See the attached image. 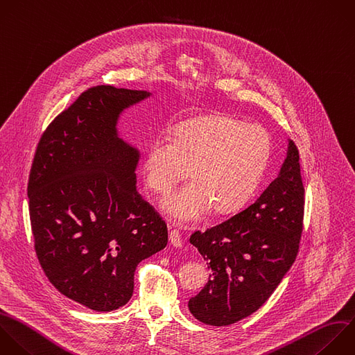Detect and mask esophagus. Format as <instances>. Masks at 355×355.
Here are the masks:
<instances>
[{"mask_svg": "<svg viewBox=\"0 0 355 355\" xmlns=\"http://www.w3.org/2000/svg\"><path fill=\"white\" fill-rule=\"evenodd\" d=\"M169 240H171V243L175 245V247H182V244H183V240H182V234H180V232L179 230H176V229H172L171 232H169Z\"/></svg>", "mask_w": 355, "mask_h": 355, "instance_id": "34e87169", "label": "esophagus"}]
</instances>
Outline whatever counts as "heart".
Here are the masks:
<instances>
[{
    "label": "heart",
    "mask_w": 355,
    "mask_h": 355,
    "mask_svg": "<svg viewBox=\"0 0 355 355\" xmlns=\"http://www.w3.org/2000/svg\"><path fill=\"white\" fill-rule=\"evenodd\" d=\"M272 154L269 132L259 123L215 114L180 123L171 140L158 137L144 157V179L166 196L187 178L191 184L162 205L176 222L197 220L212 208L225 215L240 209L257 191Z\"/></svg>",
    "instance_id": "obj_1"
}]
</instances>
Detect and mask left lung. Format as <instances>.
<instances>
[{"instance_id": "left-lung-1", "label": "left lung", "mask_w": 355, "mask_h": 355, "mask_svg": "<svg viewBox=\"0 0 355 355\" xmlns=\"http://www.w3.org/2000/svg\"><path fill=\"white\" fill-rule=\"evenodd\" d=\"M302 219L300 155L290 140L279 176L254 204L190 236L211 270L208 283L189 301L193 316L226 326L255 312L295 261Z\"/></svg>"}]
</instances>
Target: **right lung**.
I'll return each mask as SVG.
<instances>
[{
    "mask_svg": "<svg viewBox=\"0 0 355 355\" xmlns=\"http://www.w3.org/2000/svg\"><path fill=\"white\" fill-rule=\"evenodd\" d=\"M140 90L96 86L44 130L28 196L35 250L54 287L94 311L123 306L139 262L165 248V220L136 189L139 151L118 137Z\"/></svg>",
    "mask_w": 355,
    "mask_h": 355,
    "instance_id": "right-lung-1",
    "label": "right lung"
}]
</instances>
